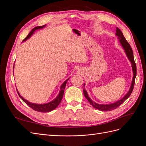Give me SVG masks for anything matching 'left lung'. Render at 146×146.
Instances as JSON below:
<instances>
[{
	"instance_id": "obj_1",
	"label": "left lung",
	"mask_w": 146,
	"mask_h": 146,
	"mask_svg": "<svg viewBox=\"0 0 146 146\" xmlns=\"http://www.w3.org/2000/svg\"><path fill=\"white\" fill-rule=\"evenodd\" d=\"M116 36H117V39L119 40V42L121 44L123 50H124L125 54L127 56L128 59L130 61V62L131 63V67H132V70H133V79H132V82L131 83V86L129 89V91H128L127 93L123 97V98L119 100L118 101L116 102L113 103V104H99L98 103H96L95 102L92 101L91 98L88 96L87 91L85 90V88H83V94L84 96H85V98L89 102L90 104L94 107L95 108L98 109L99 110H100V111H111V110H113L114 109H115L117 108L119 105H121L123 102H125L128 98H129V96L131 94L132 91H133V87L135 85V78L136 76V63L135 62L134 58H133V50H132V48L130 47V44H129L126 40V39L125 37L123 36L122 32L121 31V30L119 28L116 27ZM85 84L84 83L83 86L85 88Z\"/></svg>"
}]
</instances>
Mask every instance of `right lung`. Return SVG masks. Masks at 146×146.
<instances>
[{"label": "right lung", "instance_id": "right-lung-1", "mask_svg": "<svg viewBox=\"0 0 146 146\" xmlns=\"http://www.w3.org/2000/svg\"><path fill=\"white\" fill-rule=\"evenodd\" d=\"M46 25H42V26H38V27H35L34 29H33L32 30V31L29 33V35H27V36L26 37L24 40L23 41V42L25 41L26 40H27L28 39H29L31 36H32L33 34L34 33V32L35 31L37 30H39V29H42L43 28L46 27ZM13 69H14V66H13ZM70 78H68L67 80H65L63 83H62V85H61L60 86V92L59 94H58L56 97V98L54 99L53 100L50 101V102H48L46 104H34V103H32L30 102L29 101L27 100L26 99H25L24 98H23V97L21 96V94H19V91H17V94L19 96V97L21 98V99L23 100L24 102L27 104V105H29L30 108H32V109H33L35 111H37L39 112H42V113H47V112H49L54 110V109H55L57 107H58V105L60 104V103L61 102V100H62L63 96L64 94V88L66 85V83H67L68 80H69Z\"/></svg>", "mask_w": 146, "mask_h": 146}]
</instances>
